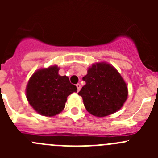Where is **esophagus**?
Instances as JSON below:
<instances>
[{
  "instance_id": "34e87169",
  "label": "esophagus",
  "mask_w": 158,
  "mask_h": 158,
  "mask_svg": "<svg viewBox=\"0 0 158 158\" xmlns=\"http://www.w3.org/2000/svg\"><path fill=\"white\" fill-rule=\"evenodd\" d=\"M77 91L79 92L81 90V86L80 84H77Z\"/></svg>"
}]
</instances>
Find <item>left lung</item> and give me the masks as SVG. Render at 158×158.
Here are the masks:
<instances>
[{"label": "left lung", "instance_id": "8db88e82", "mask_svg": "<svg viewBox=\"0 0 158 158\" xmlns=\"http://www.w3.org/2000/svg\"><path fill=\"white\" fill-rule=\"evenodd\" d=\"M85 81L78 95L90 114L104 117L120 109L127 99L126 82L115 67L97 62L89 67L83 77Z\"/></svg>", "mask_w": 158, "mask_h": 158}]
</instances>
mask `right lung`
Returning a JSON list of instances; mask_svg holds the SVG:
<instances>
[{
    "instance_id": "obj_1",
    "label": "right lung",
    "mask_w": 158,
    "mask_h": 158,
    "mask_svg": "<svg viewBox=\"0 0 158 158\" xmlns=\"http://www.w3.org/2000/svg\"><path fill=\"white\" fill-rule=\"evenodd\" d=\"M57 65L38 69L29 79L26 96L35 111L44 116H54L64 109L69 95L77 91L69 77L58 74Z\"/></svg>"
}]
</instances>
